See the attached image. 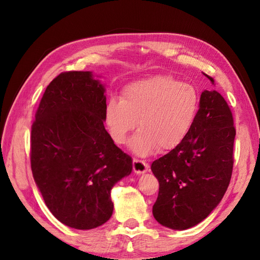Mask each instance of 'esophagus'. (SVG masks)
Instances as JSON below:
<instances>
[{"label": "esophagus", "mask_w": 260, "mask_h": 260, "mask_svg": "<svg viewBox=\"0 0 260 260\" xmlns=\"http://www.w3.org/2000/svg\"><path fill=\"white\" fill-rule=\"evenodd\" d=\"M148 169V165L143 161V160H139V159H133V171L136 172L137 175L144 174Z\"/></svg>", "instance_id": "obj_1"}]
</instances>
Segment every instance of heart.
I'll return each mask as SVG.
<instances>
[{
	"mask_svg": "<svg viewBox=\"0 0 260 260\" xmlns=\"http://www.w3.org/2000/svg\"><path fill=\"white\" fill-rule=\"evenodd\" d=\"M200 109L193 85L170 76H154L125 85L121 99L112 98L105 106V122L114 142L123 144L135 129L130 148L146 156L157 148L169 151L191 132Z\"/></svg>",
	"mask_w": 260,
	"mask_h": 260,
	"instance_id": "b5f03b06",
	"label": "heart"
}]
</instances>
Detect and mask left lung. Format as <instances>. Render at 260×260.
Returning <instances> with one entry per match:
<instances>
[{
	"label": "left lung",
	"mask_w": 260,
	"mask_h": 260,
	"mask_svg": "<svg viewBox=\"0 0 260 260\" xmlns=\"http://www.w3.org/2000/svg\"><path fill=\"white\" fill-rule=\"evenodd\" d=\"M205 76L214 84V79ZM234 138L233 117L225 100L216 90L202 92L191 132L151 166L159 182L153 216L161 225L186 230L218 206L231 180Z\"/></svg>",
	"instance_id": "1"
}]
</instances>
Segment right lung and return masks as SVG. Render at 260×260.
<instances>
[{"instance_id": "right-lung-1", "label": "right lung", "mask_w": 260, "mask_h": 260, "mask_svg": "<svg viewBox=\"0 0 260 260\" xmlns=\"http://www.w3.org/2000/svg\"><path fill=\"white\" fill-rule=\"evenodd\" d=\"M105 85L91 72H67L48 85L31 128V170L53 216L78 230L112 217L113 186L132 158L104 127Z\"/></svg>"}]
</instances>
